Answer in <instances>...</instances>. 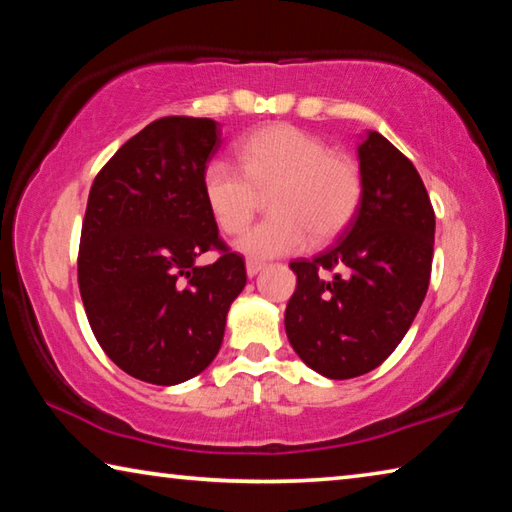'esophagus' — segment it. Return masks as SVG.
Wrapping results in <instances>:
<instances>
[{
    "label": "esophagus",
    "instance_id": "34e87169",
    "mask_svg": "<svg viewBox=\"0 0 512 512\" xmlns=\"http://www.w3.org/2000/svg\"><path fill=\"white\" fill-rule=\"evenodd\" d=\"M262 268H264V262H259V259H248L246 262L248 277H255L259 271H262Z\"/></svg>",
    "mask_w": 512,
    "mask_h": 512
}]
</instances>
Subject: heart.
I'll list each match as a JSON object with an SVG mask.
<instances>
[{"instance_id":"1","label":"heart","mask_w":512,"mask_h":512,"mask_svg":"<svg viewBox=\"0 0 512 512\" xmlns=\"http://www.w3.org/2000/svg\"><path fill=\"white\" fill-rule=\"evenodd\" d=\"M237 167L210 160L203 169V196L225 235L248 228L268 196L271 219L239 239L241 253L255 259L298 253L348 228L363 196V176L350 155L334 153L320 137L291 124H271L237 144Z\"/></svg>"}]
</instances>
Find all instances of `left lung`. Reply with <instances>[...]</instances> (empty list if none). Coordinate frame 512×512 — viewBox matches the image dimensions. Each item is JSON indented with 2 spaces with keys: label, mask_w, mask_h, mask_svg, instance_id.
Wrapping results in <instances>:
<instances>
[{
  "label": "left lung",
  "mask_w": 512,
  "mask_h": 512,
  "mask_svg": "<svg viewBox=\"0 0 512 512\" xmlns=\"http://www.w3.org/2000/svg\"><path fill=\"white\" fill-rule=\"evenodd\" d=\"M361 205L341 237L293 259L284 311L289 343L311 370L352 379L381 366L429 289L436 214L413 162L370 131L359 144Z\"/></svg>",
  "instance_id": "obj_1"
}]
</instances>
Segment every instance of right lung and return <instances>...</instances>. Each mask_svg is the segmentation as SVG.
<instances>
[{
  "mask_svg": "<svg viewBox=\"0 0 512 512\" xmlns=\"http://www.w3.org/2000/svg\"><path fill=\"white\" fill-rule=\"evenodd\" d=\"M219 146L214 119H155L90 189L79 246L85 314L103 352L149 384H180L210 366L246 287L244 257L225 246L203 196ZM210 249L217 262L198 267Z\"/></svg>",
  "mask_w": 512,
  "mask_h": 512,
  "instance_id": "1",
  "label": "right lung"
}]
</instances>
